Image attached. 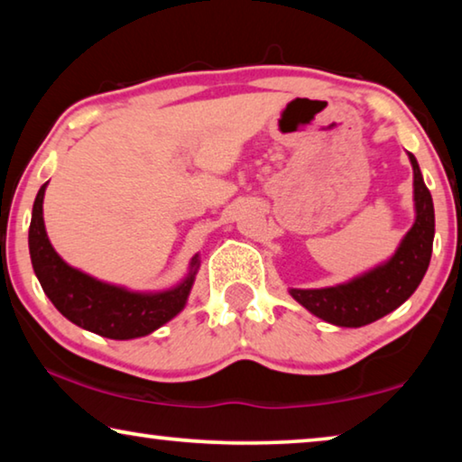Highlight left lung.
<instances>
[{"label":"left lung","mask_w":462,"mask_h":462,"mask_svg":"<svg viewBox=\"0 0 462 462\" xmlns=\"http://www.w3.org/2000/svg\"><path fill=\"white\" fill-rule=\"evenodd\" d=\"M409 160L412 165L415 224L404 234L396 253L374 270L338 286L309 288V291L291 288L292 299L315 318L340 328L367 326L401 307L421 284L431 259L436 216H433L431 192L425 187L415 155L409 153Z\"/></svg>","instance_id":"obj_1"}]
</instances>
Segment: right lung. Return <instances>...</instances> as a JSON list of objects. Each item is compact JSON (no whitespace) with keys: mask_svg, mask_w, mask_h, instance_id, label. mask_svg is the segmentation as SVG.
<instances>
[{"mask_svg":"<svg viewBox=\"0 0 462 462\" xmlns=\"http://www.w3.org/2000/svg\"><path fill=\"white\" fill-rule=\"evenodd\" d=\"M47 182L39 189L32 205L29 251L41 288L66 319L88 332L112 340H133L155 332L174 319L187 305L199 270V254L190 261L180 284L162 292H134L114 286L68 265L50 243L43 222Z\"/></svg>","mask_w":462,"mask_h":462,"instance_id":"right-lung-1","label":"right lung"}]
</instances>
